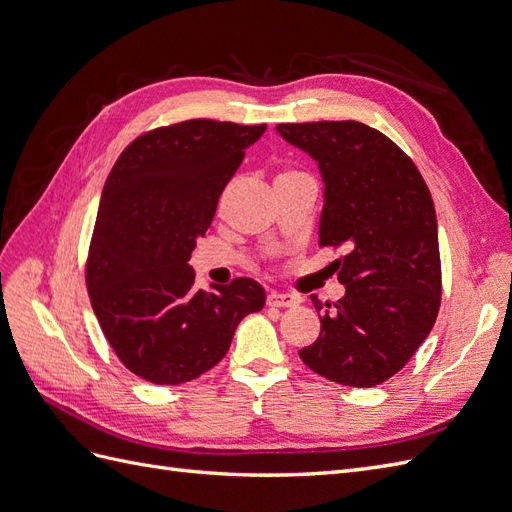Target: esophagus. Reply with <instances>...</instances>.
<instances>
[{
  "label": "esophagus",
  "instance_id": "34e87169",
  "mask_svg": "<svg viewBox=\"0 0 512 512\" xmlns=\"http://www.w3.org/2000/svg\"><path fill=\"white\" fill-rule=\"evenodd\" d=\"M299 303V299L294 294L288 292H271L267 294V305L271 307H294Z\"/></svg>",
  "mask_w": 512,
  "mask_h": 512
}]
</instances>
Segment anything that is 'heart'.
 I'll return each instance as SVG.
<instances>
[{
  "label": "heart",
  "instance_id": "heart-1",
  "mask_svg": "<svg viewBox=\"0 0 512 512\" xmlns=\"http://www.w3.org/2000/svg\"><path fill=\"white\" fill-rule=\"evenodd\" d=\"M305 173H301V170H282L280 175L275 177V181H284V179H294V177H301Z\"/></svg>",
  "mask_w": 512,
  "mask_h": 512
}]
</instances>
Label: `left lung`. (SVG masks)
Listing matches in <instances>:
<instances>
[{
  "label": "left lung",
  "instance_id": "left-lung-1",
  "mask_svg": "<svg viewBox=\"0 0 512 512\" xmlns=\"http://www.w3.org/2000/svg\"><path fill=\"white\" fill-rule=\"evenodd\" d=\"M277 132L318 162L320 247L346 250L333 262L346 294L333 305L312 294L320 335L301 361L337 384H382L438 318L442 267L427 183L389 136L361 121L280 123Z\"/></svg>",
  "mask_w": 512,
  "mask_h": 512
}]
</instances>
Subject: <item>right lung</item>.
Returning <instances> with one entry per match:
<instances>
[{"label": "right lung", "instance_id": "1", "mask_svg": "<svg viewBox=\"0 0 512 512\" xmlns=\"http://www.w3.org/2000/svg\"><path fill=\"white\" fill-rule=\"evenodd\" d=\"M265 130L213 119L149 130L104 183L85 284L106 342L147 382L203 376L224 359L237 324L265 305L250 277L196 290L188 265L245 149Z\"/></svg>", "mask_w": 512, "mask_h": 512}]
</instances>
